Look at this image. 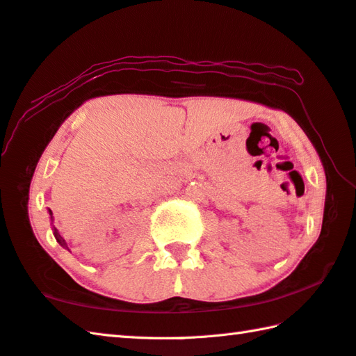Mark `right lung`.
I'll return each instance as SVG.
<instances>
[{
    "label": "right lung",
    "instance_id": "add662e5",
    "mask_svg": "<svg viewBox=\"0 0 356 356\" xmlns=\"http://www.w3.org/2000/svg\"><path fill=\"white\" fill-rule=\"evenodd\" d=\"M49 214H51V220H54V218H52V211H51V210H49ZM52 229H54V236H55V239H57V242L60 243V245H63V247H65V248H67V243H66V241L63 239L61 236H60L58 229L55 228V227H52ZM67 250H69V248H67Z\"/></svg>",
    "mask_w": 356,
    "mask_h": 356
}]
</instances>
